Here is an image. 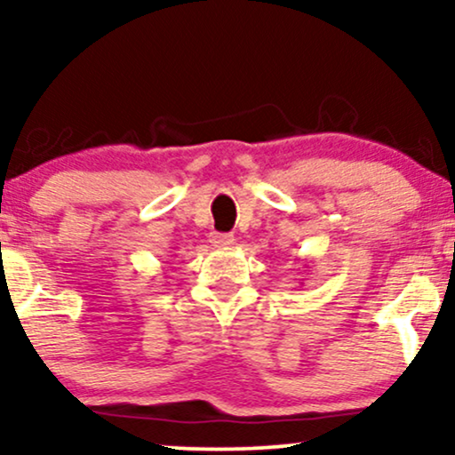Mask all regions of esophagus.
Listing matches in <instances>:
<instances>
[{"instance_id": "esophagus-1", "label": "esophagus", "mask_w": 455, "mask_h": 455, "mask_svg": "<svg viewBox=\"0 0 455 455\" xmlns=\"http://www.w3.org/2000/svg\"><path fill=\"white\" fill-rule=\"evenodd\" d=\"M233 242H235L233 235H228V233H218V231L210 233V243L213 245V248H228Z\"/></svg>"}]
</instances>
